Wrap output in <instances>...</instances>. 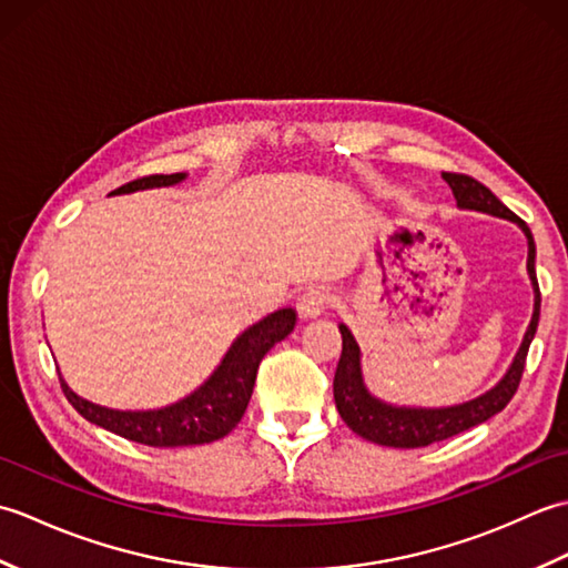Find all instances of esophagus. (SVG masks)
<instances>
[{"label": "esophagus", "instance_id": "obj_1", "mask_svg": "<svg viewBox=\"0 0 568 568\" xmlns=\"http://www.w3.org/2000/svg\"><path fill=\"white\" fill-rule=\"evenodd\" d=\"M329 303H332V295H329L327 287L315 285V287H307V291L300 295L297 312H300V317H303V320H315V317L322 315L324 310H327Z\"/></svg>", "mask_w": 568, "mask_h": 568}]
</instances>
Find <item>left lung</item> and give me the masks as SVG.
<instances>
[{
    "label": "left lung",
    "mask_w": 568,
    "mask_h": 568,
    "mask_svg": "<svg viewBox=\"0 0 568 568\" xmlns=\"http://www.w3.org/2000/svg\"><path fill=\"white\" fill-rule=\"evenodd\" d=\"M442 175L446 183H449L456 204L462 210H476V212L500 216V220H510L523 229L529 246L527 273L535 287V312L508 373L500 378L496 388L474 397V400L452 405V407H397V405L378 400V397H373L364 383V373H361V348L346 324H339L342 356L334 373L336 409H339L346 427L356 432L358 437L381 446H395V449H417V446H429L434 442L449 439L454 434H462L470 427H476L480 422L490 419L493 415H498L500 409L513 400L517 385H520L525 358L529 352V344L535 339L537 322H539L541 295H539V283H537V271H535L537 251H535V239H532V232H529V226L515 212L505 207V204L493 195L484 183H478L476 178L464 175V173H442Z\"/></svg>",
    "instance_id": "left-lung-1"
}]
</instances>
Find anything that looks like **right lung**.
Instances as JSON below:
<instances>
[{
    "label": "right lung",
    "instance_id": "1",
    "mask_svg": "<svg viewBox=\"0 0 568 568\" xmlns=\"http://www.w3.org/2000/svg\"><path fill=\"white\" fill-rule=\"evenodd\" d=\"M180 180H185V173L139 178L116 187L112 195L175 185ZM295 322L297 315L293 307L277 310L273 315L263 317L244 334L236 336V342L224 354L222 364L214 368L212 376L195 393H190L183 400L161 409H136V413L126 409L124 413V409H110L90 400H82L80 395L68 388L63 378H60V388H63L68 403L84 419L98 427L110 429L124 439L146 446L210 444L226 437L239 425L241 417H244L253 393V383H256L261 358L295 329Z\"/></svg>",
    "mask_w": 568,
    "mask_h": 568
}]
</instances>
